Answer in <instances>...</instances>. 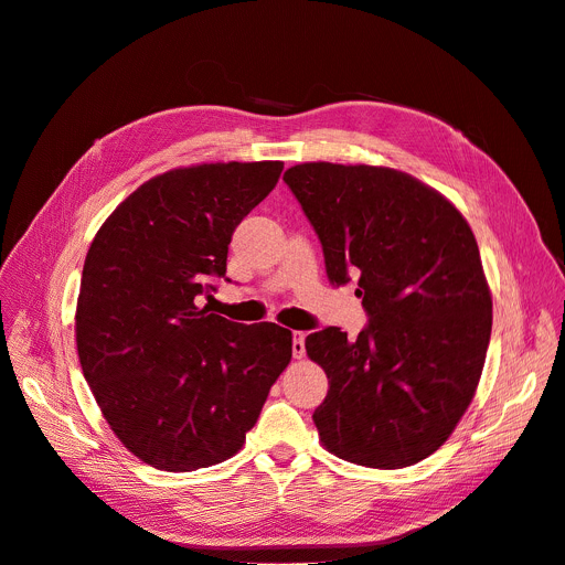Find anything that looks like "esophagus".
Here are the masks:
<instances>
[{"label":"esophagus","mask_w":565,"mask_h":565,"mask_svg":"<svg viewBox=\"0 0 565 565\" xmlns=\"http://www.w3.org/2000/svg\"><path fill=\"white\" fill-rule=\"evenodd\" d=\"M305 332H292V358L295 360H302L307 354V348H305Z\"/></svg>","instance_id":"esophagus-1"}]
</instances>
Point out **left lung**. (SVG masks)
<instances>
[{"mask_svg": "<svg viewBox=\"0 0 565 565\" xmlns=\"http://www.w3.org/2000/svg\"><path fill=\"white\" fill-rule=\"evenodd\" d=\"M313 224L328 277L360 275L371 316L350 341L328 328L305 348L330 380L313 412L341 460L401 469L435 454L467 412L486 364L492 295L458 207L405 171L302 162L284 173Z\"/></svg>", "mask_w": 565, "mask_h": 565, "instance_id": "left-lung-1", "label": "left lung"}]
</instances>
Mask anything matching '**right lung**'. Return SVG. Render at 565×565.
Segmentation results:
<instances>
[{
	"instance_id": "right-lung-1",
	"label": "right lung",
	"mask_w": 565,
	"mask_h": 565,
	"mask_svg": "<svg viewBox=\"0 0 565 565\" xmlns=\"http://www.w3.org/2000/svg\"><path fill=\"white\" fill-rule=\"evenodd\" d=\"M284 162H203L139 185L98 228L75 311L82 373L105 422L141 462L194 471L243 449L292 358L275 322L199 307L226 275L235 226L273 192Z\"/></svg>"
}]
</instances>
